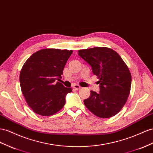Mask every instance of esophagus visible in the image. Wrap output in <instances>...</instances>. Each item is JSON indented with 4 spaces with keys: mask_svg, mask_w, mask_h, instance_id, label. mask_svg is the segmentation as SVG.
Listing matches in <instances>:
<instances>
[{
    "mask_svg": "<svg viewBox=\"0 0 153 153\" xmlns=\"http://www.w3.org/2000/svg\"><path fill=\"white\" fill-rule=\"evenodd\" d=\"M73 88L74 89H76V90H78V89H81V87H80V85H77V84H74V85H73Z\"/></svg>",
    "mask_w": 153,
    "mask_h": 153,
    "instance_id": "obj_1",
    "label": "esophagus"
}]
</instances>
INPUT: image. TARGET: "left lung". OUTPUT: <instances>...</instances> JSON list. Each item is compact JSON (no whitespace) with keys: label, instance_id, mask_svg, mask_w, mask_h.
I'll use <instances>...</instances> for the list:
<instances>
[{"label":"left lung","instance_id":"obj_1","mask_svg":"<svg viewBox=\"0 0 153 153\" xmlns=\"http://www.w3.org/2000/svg\"><path fill=\"white\" fill-rule=\"evenodd\" d=\"M78 55L91 66L100 84V93L91 91L90 97L84 100L85 107L98 117L114 116L129 95L131 75L129 69L116 51L107 48L81 49Z\"/></svg>","mask_w":153,"mask_h":153}]
</instances>
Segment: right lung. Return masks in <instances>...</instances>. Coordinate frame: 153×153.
Wrapping results in <instances>:
<instances>
[{"label":"right lung","instance_id":"add662e5","mask_svg":"<svg viewBox=\"0 0 153 153\" xmlns=\"http://www.w3.org/2000/svg\"><path fill=\"white\" fill-rule=\"evenodd\" d=\"M72 50L44 49L33 53L24 63L20 73L22 93L28 105L36 114L50 116L65 104L72 89L60 82Z\"/></svg>","mask_w":153,"mask_h":153}]
</instances>
